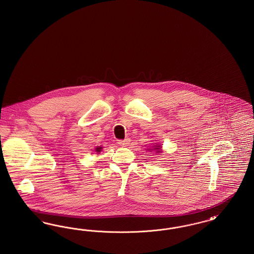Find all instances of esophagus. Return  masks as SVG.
<instances>
[{
    "label": "esophagus",
    "mask_w": 254,
    "mask_h": 254,
    "mask_svg": "<svg viewBox=\"0 0 254 254\" xmlns=\"http://www.w3.org/2000/svg\"><path fill=\"white\" fill-rule=\"evenodd\" d=\"M129 143H130L129 139H125V140H119L118 141V144L122 145V146H127V145H129Z\"/></svg>",
    "instance_id": "esophagus-1"
}]
</instances>
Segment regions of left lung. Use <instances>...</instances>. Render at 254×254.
Returning a JSON list of instances; mask_svg holds the SVG:
<instances>
[{
    "label": "left lung",
    "mask_w": 254,
    "mask_h": 254,
    "mask_svg": "<svg viewBox=\"0 0 254 254\" xmlns=\"http://www.w3.org/2000/svg\"><path fill=\"white\" fill-rule=\"evenodd\" d=\"M159 148H160V147L158 146V148H154V149H157L158 151H159Z\"/></svg>",
    "instance_id": "obj_1"
}]
</instances>
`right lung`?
<instances>
[{"instance_id": "right-lung-1", "label": "right lung", "mask_w": 254, "mask_h": 254, "mask_svg": "<svg viewBox=\"0 0 254 254\" xmlns=\"http://www.w3.org/2000/svg\"><path fill=\"white\" fill-rule=\"evenodd\" d=\"M101 149H102V147H97V148H96L97 152H100V151H101Z\"/></svg>"}]
</instances>
